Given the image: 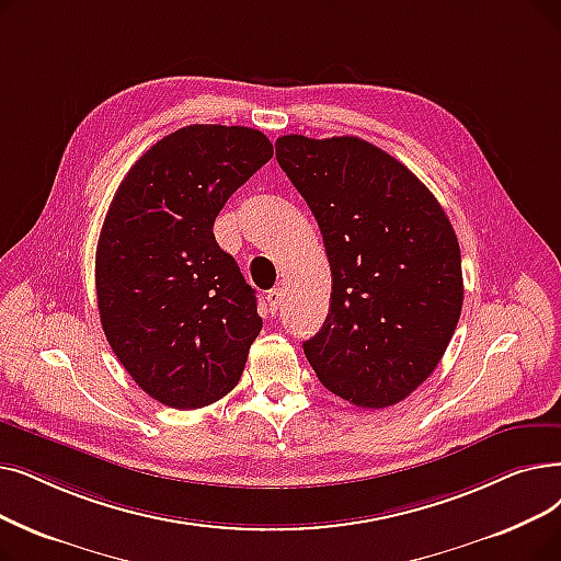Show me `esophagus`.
Here are the masks:
<instances>
[{
	"label": "esophagus",
	"instance_id": "1",
	"mask_svg": "<svg viewBox=\"0 0 561 561\" xmlns=\"http://www.w3.org/2000/svg\"><path fill=\"white\" fill-rule=\"evenodd\" d=\"M265 300H267V307H271V311L275 313L279 307H282V300H284V290L282 288H271L265 294Z\"/></svg>",
	"mask_w": 561,
	"mask_h": 561
}]
</instances>
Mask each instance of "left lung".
<instances>
[{
    "mask_svg": "<svg viewBox=\"0 0 561 561\" xmlns=\"http://www.w3.org/2000/svg\"><path fill=\"white\" fill-rule=\"evenodd\" d=\"M277 162L323 233L330 311L302 348L357 408L403 401L433 374L462 307L460 248L431 190L359 137L284 135Z\"/></svg>",
    "mask_w": 561,
    "mask_h": 561,
    "instance_id": "1",
    "label": "left lung"
}]
</instances>
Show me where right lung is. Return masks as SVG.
<instances>
[{
  "label": "right lung",
  "mask_w": 561,
  "mask_h": 561,
  "mask_svg": "<svg viewBox=\"0 0 561 561\" xmlns=\"http://www.w3.org/2000/svg\"><path fill=\"white\" fill-rule=\"evenodd\" d=\"M273 158L245 126H185L121 181L95 250L105 336L156 401L194 410L238 385L261 332L254 288L213 225L231 194Z\"/></svg>",
  "instance_id": "1"
}]
</instances>
